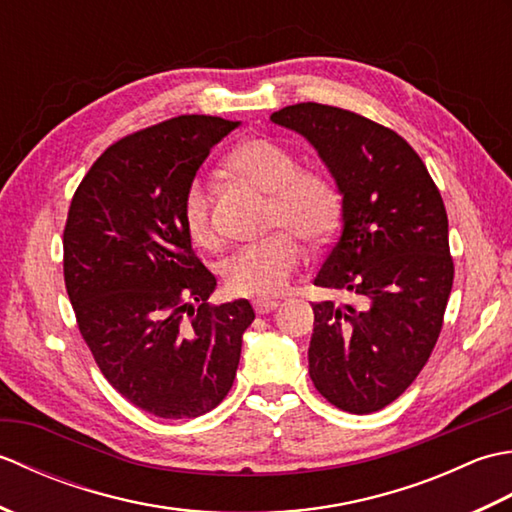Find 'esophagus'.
<instances>
[{
  "instance_id": "esophagus-1",
  "label": "esophagus",
  "mask_w": 512,
  "mask_h": 512,
  "mask_svg": "<svg viewBox=\"0 0 512 512\" xmlns=\"http://www.w3.org/2000/svg\"><path fill=\"white\" fill-rule=\"evenodd\" d=\"M277 306H279V301H275V299H255L253 301V308L257 314H268V312L277 310Z\"/></svg>"
}]
</instances>
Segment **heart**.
<instances>
[{"instance_id":"1","label":"heart","mask_w":512,"mask_h":512,"mask_svg":"<svg viewBox=\"0 0 512 512\" xmlns=\"http://www.w3.org/2000/svg\"><path fill=\"white\" fill-rule=\"evenodd\" d=\"M226 167L270 195L268 226L281 233L237 250L224 264V284L237 297L279 295L303 262V246L294 235L310 246L328 242L341 222L343 195L328 173L301 169L292 151L268 138L239 143ZM182 224L195 244H215L209 191L200 178L184 191Z\"/></svg>"}]
</instances>
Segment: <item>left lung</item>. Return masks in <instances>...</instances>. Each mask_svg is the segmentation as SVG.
I'll return each instance as SVG.
<instances>
[{
	"label": "left lung",
	"mask_w": 512,
	"mask_h": 512,
	"mask_svg": "<svg viewBox=\"0 0 512 512\" xmlns=\"http://www.w3.org/2000/svg\"><path fill=\"white\" fill-rule=\"evenodd\" d=\"M270 121L308 140L343 195L314 286L358 303H312L310 378L334 407L378 411L416 380L442 330L453 259L440 191L407 140L365 116L299 103Z\"/></svg>",
	"instance_id": "obj_1"
}]
</instances>
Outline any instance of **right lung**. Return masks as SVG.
Returning <instances> with one entry per match:
<instances>
[{
	"label": "right lung",
	"mask_w": 512,
	"mask_h": 512,
	"mask_svg": "<svg viewBox=\"0 0 512 512\" xmlns=\"http://www.w3.org/2000/svg\"><path fill=\"white\" fill-rule=\"evenodd\" d=\"M235 127L193 114L125 136L81 180L65 222L63 277L81 336L118 394L158 418L220 405L255 319L246 299L206 303L217 281L182 224L184 191Z\"/></svg>",
	"instance_id": "obj_1"
}]
</instances>
